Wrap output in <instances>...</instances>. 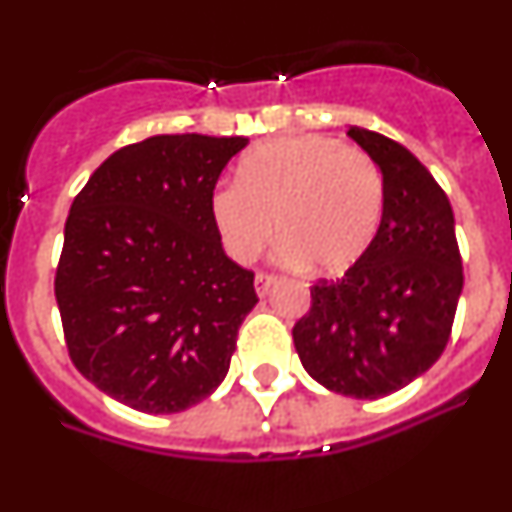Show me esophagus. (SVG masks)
<instances>
[{
  "mask_svg": "<svg viewBox=\"0 0 512 512\" xmlns=\"http://www.w3.org/2000/svg\"><path fill=\"white\" fill-rule=\"evenodd\" d=\"M253 284H256V295L264 297L266 292H269V289L277 284V277H274V274H266V271H259V274H256V279H253Z\"/></svg>",
  "mask_w": 512,
  "mask_h": 512,
  "instance_id": "34e87169",
  "label": "esophagus"
}]
</instances>
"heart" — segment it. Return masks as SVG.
<instances>
[{
  "label": "heart",
  "instance_id": "b5f03b06",
  "mask_svg": "<svg viewBox=\"0 0 512 512\" xmlns=\"http://www.w3.org/2000/svg\"><path fill=\"white\" fill-rule=\"evenodd\" d=\"M382 210L374 158L323 135L253 148L238 166V184H220L210 197L220 241L235 261H251L277 228L279 259L323 274H341L369 251Z\"/></svg>",
  "mask_w": 512,
  "mask_h": 512
}]
</instances>
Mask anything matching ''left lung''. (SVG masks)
Segmentation results:
<instances>
[{
    "label": "left lung",
    "mask_w": 512,
    "mask_h": 512,
    "mask_svg": "<svg viewBox=\"0 0 512 512\" xmlns=\"http://www.w3.org/2000/svg\"><path fill=\"white\" fill-rule=\"evenodd\" d=\"M382 171V223L369 251L336 282L310 287L292 328L305 372L325 390L377 400L428 372L454 325L464 274L454 210L431 171L395 140L351 125Z\"/></svg>",
    "instance_id": "1"
}]
</instances>
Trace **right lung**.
<instances>
[{"mask_svg":"<svg viewBox=\"0 0 512 512\" xmlns=\"http://www.w3.org/2000/svg\"><path fill=\"white\" fill-rule=\"evenodd\" d=\"M248 138L153 135L112 153L63 228L56 302L69 356L104 395L179 413L230 369L253 271L228 259L210 197Z\"/></svg>","mask_w":512,"mask_h":512,"instance_id":"right-lung-1","label":"right lung"}]
</instances>
